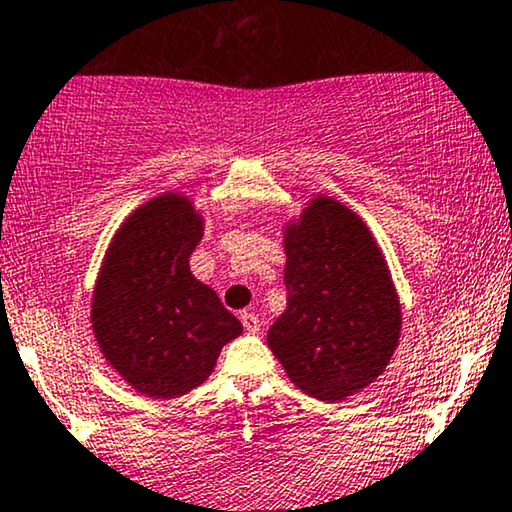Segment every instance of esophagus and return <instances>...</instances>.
Segmentation results:
<instances>
[{"label": "esophagus", "instance_id": "obj_1", "mask_svg": "<svg viewBox=\"0 0 512 512\" xmlns=\"http://www.w3.org/2000/svg\"><path fill=\"white\" fill-rule=\"evenodd\" d=\"M241 321H243L245 331H248V333H257V331H260V319H257V314L241 312Z\"/></svg>", "mask_w": 512, "mask_h": 512}]
</instances>
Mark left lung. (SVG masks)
Returning a JSON list of instances; mask_svg holds the SVG:
<instances>
[{
    "label": "left lung",
    "instance_id": "1",
    "mask_svg": "<svg viewBox=\"0 0 512 512\" xmlns=\"http://www.w3.org/2000/svg\"><path fill=\"white\" fill-rule=\"evenodd\" d=\"M286 312L267 345L290 383L342 401L385 373L401 335V304L383 250L357 212L316 196L283 229Z\"/></svg>",
    "mask_w": 512,
    "mask_h": 512
}]
</instances>
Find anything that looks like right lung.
<instances>
[{
  "instance_id": "obj_1",
  "label": "right lung",
  "mask_w": 512,
  "mask_h": 512,
  "mask_svg": "<svg viewBox=\"0 0 512 512\" xmlns=\"http://www.w3.org/2000/svg\"><path fill=\"white\" fill-rule=\"evenodd\" d=\"M205 219L167 191L129 212L103 255L92 293V333L103 359L139 394L170 399L203 385L226 342L243 333L189 257Z\"/></svg>"
}]
</instances>
